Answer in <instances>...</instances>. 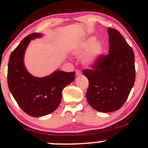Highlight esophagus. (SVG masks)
<instances>
[{
    "label": "esophagus",
    "instance_id": "1",
    "mask_svg": "<svg viewBox=\"0 0 148 148\" xmlns=\"http://www.w3.org/2000/svg\"><path fill=\"white\" fill-rule=\"evenodd\" d=\"M81 74V71L79 69H76V75L79 76Z\"/></svg>",
    "mask_w": 148,
    "mask_h": 148
}]
</instances>
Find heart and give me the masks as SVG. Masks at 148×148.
<instances>
[{"label": "heart", "mask_w": 148, "mask_h": 148, "mask_svg": "<svg viewBox=\"0 0 148 148\" xmlns=\"http://www.w3.org/2000/svg\"><path fill=\"white\" fill-rule=\"evenodd\" d=\"M95 36L88 37L79 42L74 48V53L76 55L84 56V62L87 64H94L101 57L103 52V44L100 41H97Z\"/></svg>", "instance_id": "obj_1"}]
</instances>
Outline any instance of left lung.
Wrapping results in <instances>:
<instances>
[{"instance_id": "left-lung-1", "label": "left lung", "mask_w": 148, "mask_h": 148, "mask_svg": "<svg viewBox=\"0 0 148 148\" xmlns=\"http://www.w3.org/2000/svg\"><path fill=\"white\" fill-rule=\"evenodd\" d=\"M109 53L83 70L88 80L86 97L95 110L109 113L126 101L136 79L133 49L116 29L108 27Z\"/></svg>"}]
</instances>
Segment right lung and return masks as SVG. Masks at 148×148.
I'll list each match as a JSON object with an SVG mask.
<instances>
[{"label": "right lung", "mask_w": 148, "mask_h": 148, "mask_svg": "<svg viewBox=\"0 0 148 148\" xmlns=\"http://www.w3.org/2000/svg\"><path fill=\"white\" fill-rule=\"evenodd\" d=\"M41 37L32 33L25 37L12 52L8 67V85L15 100L25 113L33 117L49 114L60 106L62 90L75 78V71H55L51 75L37 78L24 66L25 51L31 40Z\"/></svg>", "instance_id": "1"}]
</instances>
